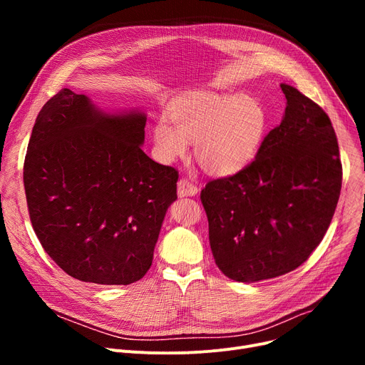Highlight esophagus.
I'll return each instance as SVG.
<instances>
[{
  "mask_svg": "<svg viewBox=\"0 0 365 365\" xmlns=\"http://www.w3.org/2000/svg\"><path fill=\"white\" fill-rule=\"evenodd\" d=\"M178 194L179 197H194L198 194V186L194 185L190 180L182 178L178 182Z\"/></svg>",
  "mask_w": 365,
  "mask_h": 365,
  "instance_id": "esophagus-1",
  "label": "esophagus"
}]
</instances>
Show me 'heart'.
<instances>
[{
    "instance_id": "b5f03b06",
    "label": "heart",
    "mask_w": 365,
    "mask_h": 365,
    "mask_svg": "<svg viewBox=\"0 0 365 365\" xmlns=\"http://www.w3.org/2000/svg\"><path fill=\"white\" fill-rule=\"evenodd\" d=\"M267 130V112L252 94L197 93L173 102L168 120L152 125L157 157L170 163L187 152L210 175H235L250 164Z\"/></svg>"
}]
</instances>
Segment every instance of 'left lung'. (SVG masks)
I'll return each instance as SVG.
<instances>
[{
	"instance_id": "obj_1",
	"label": "left lung",
	"mask_w": 365,
	"mask_h": 365,
	"mask_svg": "<svg viewBox=\"0 0 365 365\" xmlns=\"http://www.w3.org/2000/svg\"><path fill=\"white\" fill-rule=\"evenodd\" d=\"M287 108L256 158L201 190L219 269L256 282L294 271L319 245L341 187L339 145L329 115L281 84Z\"/></svg>"
}]
</instances>
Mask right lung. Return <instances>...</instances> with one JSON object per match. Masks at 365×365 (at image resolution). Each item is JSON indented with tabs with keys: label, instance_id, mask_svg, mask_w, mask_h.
<instances>
[{
	"label": "right lung",
	"instance_id": "obj_1",
	"mask_svg": "<svg viewBox=\"0 0 365 365\" xmlns=\"http://www.w3.org/2000/svg\"><path fill=\"white\" fill-rule=\"evenodd\" d=\"M146 115H110L63 88L35 120L24 165L34 231L72 278L127 285L148 272L179 173L142 150Z\"/></svg>",
	"mask_w": 365,
	"mask_h": 365
}]
</instances>
